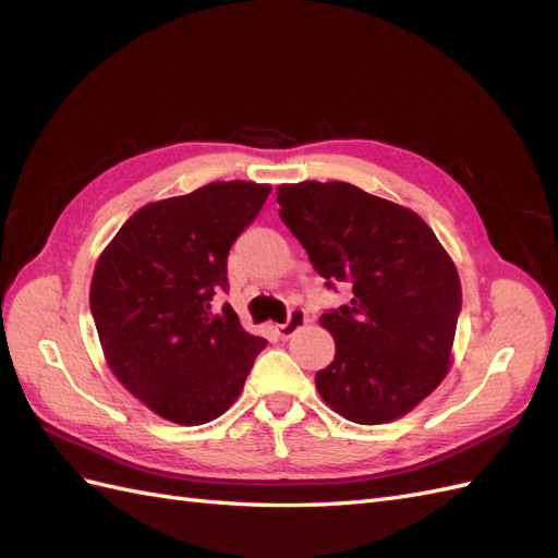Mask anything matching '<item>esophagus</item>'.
Wrapping results in <instances>:
<instances>
[{
	"label": "esophagus",
	"mask_w": 558,
	"mask_h": 558,
	"mask_svg": "<svg viewBox=\"0 0 558 558\" xmlns=\"http://www.w3.org/2000/svg\"><path fill=\"white\" fill-rule=\"evenodd\" d=\"M305 324H307V312L302 310V307H293V310L289 312V318H286V324L279 326V335L283 337V340H289V337H291L295 330H300Z\"/></svg>",
	"instance_id": "obj_1"
}]
</instances>
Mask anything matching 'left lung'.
I'll return each instance as SVG.
<instances>
[{
  "instance_id": "8db88e82",
  "label": "left lung",
  "mask_w": 558,
  "mask_h": 558,
  "mask_svg": "<svg viewBox=\"0 0 558 558\" xmlns=\"http://www.w3.org/2000/svg\"><path fill=\"white\" fill-rule=\"evenodd\" d=\"M277 202L328 289L351 286L347 305L320 314L335 337L320 398L353 424L408 414L449 367L461 281L447 251L414 211L344 181L279 185Z\"/></svg>"
}]
</instances>
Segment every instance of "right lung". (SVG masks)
I'll list each match as a JSON object with an SVG mask.
<instances>
[{
    "mask_svg": "<svg viewBox=\"0 0 558 558\" xmlns=\"http://www.w3.org/2000/svg\"><path fill=\"white\" fill-rule=\"evenodd\" d=\"M269 185L216 181L132 214L97 260L90 312L113 375L148 410L183 426L221 416L242 393L263 337L228 305V253Z\"/></svg>",
    "mask_w": 558,
    "mask_h": 558,
    "instance_id": "add662e5",
    "label": "right lung"
}]
</instances>
